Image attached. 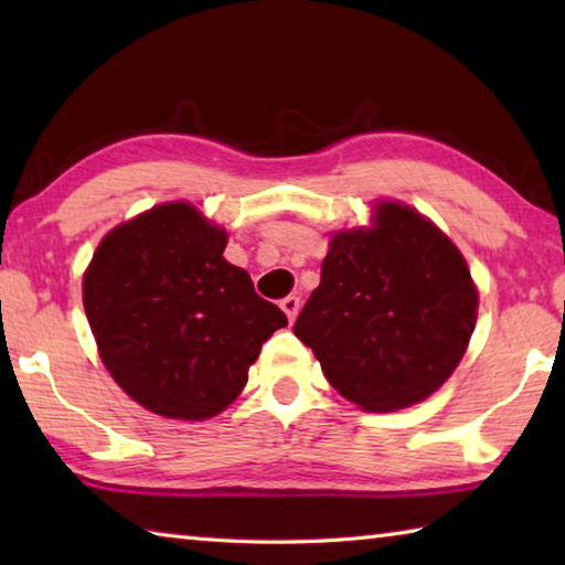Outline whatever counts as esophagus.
<instances>
[{
  "label": "esophagus",
  "mask_w": 565,
  "mask_h": 565,
  "mask_svg": "<svg viewBox=\"0 0 565 565\" xmlns=\"http://www.w3.org/2000/svg\"><path fill=\"white\" fill-rule=\"evenodd\" d=\"M281 309L286 317H289V321H294L296 313H299V309H301V299L299 296H286V299H281Z\"/></svg>",
  "instance_id": "1"
}]
</instances>
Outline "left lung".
<instances>
[{"instance_id": "1", "label": "left lung", "mask_w": 565, "mask_h": 565, "mask_svg": "<svg viewBox=\"0 0 565 565\" xmlns=\"http://www.w3.org/2000/svg\"><path fill=\"white\" fill-rule=\"evenodd\" d=\"M476 309L471 271L451 238L414 209L386 202L374 228L333 236L294 333L341 396L394 411L454 374Z\"/></svg>"}]
</instances>
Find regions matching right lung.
I'll return each instance as SVG.
<instances>
[{
  "mask_svg": "<svg viewBox=\"0 0 565 565\" xmlns=\"http://www.w3.org/2000/svg\"><path fill=\"white\" fill-rule=\"evenodd\" d=\"M226 232L191 204H161L104 236L84 311L114 381L149 411L202 420L242 394L286 313L224 259Z\"/></svg>",
  "mask_w": 565,
  "mask_h": 565,
  "instance_id": "add662e5",
  "label": "right lung"
}]
</instances>
